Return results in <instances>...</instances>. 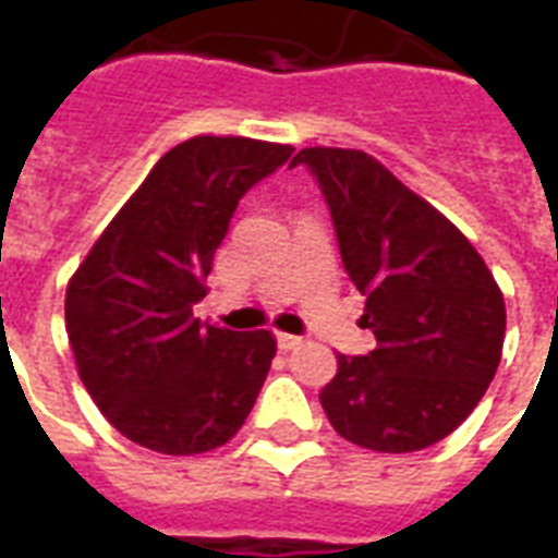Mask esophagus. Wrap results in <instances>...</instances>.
<instances>
[{
  "instance_id": "esophagus-1",
  "label": "esophagus",
  "mask_w": 558,
  "mask_h": 558,
  "mask_svg": "<svg viewBox=\"0 0 558 558\" xmlns=\"http://www.w3.org/2000/svg\"><path fill=\"white\" fill-rule=\"evenodd\" d=\"M275 339H278V348L280 350H295L304 344V339L301 336H292V332H275Z\"/></svg>"
}]
</instances>
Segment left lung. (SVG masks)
I'll list each match as a JSON object with an SVG mask.
<instances>
[{
  "instance_id": "left-lung-1",
  "label": "left lung",
  "mask_w": 558,
  "mask_h": 558,
  "mask_svg": "<svg viewBox=\"0 0 558 558\" xmlns=\"http://www.w3.org/2000/svg\"><path fill=\"white\" fill-rule=\"evenodd\" d=\"M330 205L339 252L367 298L362 327L376 348L339 353L318 393L327 420L362 449L420 451L466 420L501 362L507 310L475 245L362 150L306 147Z\"/></svg>"
}]
</instances>
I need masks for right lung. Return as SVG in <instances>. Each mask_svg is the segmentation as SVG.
Wrapping results in <instances>:
<instances>
[{
  "mask_svg": "<svg viewBox=\"0 0 558 558\" xmlns=\"http://www.w3.org/2000/svg\"><path fill=\"white\" fill-rule=\"evenodd\" d=\"M289 144L193 135L165 153L65 289V332L83 385L126 440L161 454L226 446L275 359L269 330L193 318L243 193Z\"/></svg>",
  "mask_w": 558,
  "mask_h": 558,
  "instance_id": "obj_1",
  "label": "right lung"
}]
</instances>
